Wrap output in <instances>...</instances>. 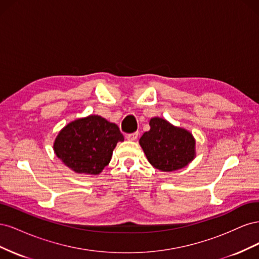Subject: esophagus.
<instances>
[{"instance_id": "34e87169", "label": "esophagus", "mask_w": 259, "mask_h": 259, "mask_svg": "<svg viewBox=\"0 0 259 259\" xmlns=\"http://www.w3.org/2000/svg\"><path fill=\"white\" fill-rule=\"evenodd\" d=\"M137 137H138V133H137V132L131 133V134H127V136H126V138H127L128 140H136Z\"/></svg>"}]
</instances>
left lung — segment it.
Returning <instances> with one entry per match:
<instances>
[{
  "label": "left lung",
  "mask_w": 259,
  "mask_h": 259,
  "mask_svg": "<svg viewBox=\"0 0 259 259\" xmlns=\"http://www.w3.org/2000/svg\"><path fill=\"white\" fill-rule=\"evenodd\" d=\"M149 124L150 131L144 133L139 144L151 165L163 171H173L193 160L195 142L189 132L161 117H153Z\"/></svg>",
  "instance_id": "8db88e82"
}]
</instances>
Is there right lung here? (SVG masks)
<instances>
[{
	"instance_id": "add662e5",
	"label": "right lung",
	"mask_w": 259,
	"mask_h": 259,
	"mask_svg": "<svg viewBox=\"0 0 259 259\" xmlns=\"http://www.w3.org/2000/svg\"><path fill=\"white\" fill-rule=\"evenodd\" d=\"M123 140L116 124L99 115H90L62 128L54 150L75 173L97 175L110 162L116 144Z\"/></svg>"
}]
</instances>
